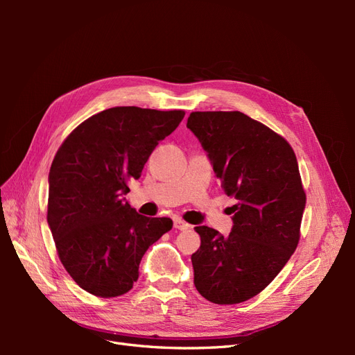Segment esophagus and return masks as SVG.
Returning a JSON list of instances; mask_svg holds the SVG:
<instances>
[{"label":"esophagus","instance_id":"34e87169","mask_svg":"<svg viewBox=\"0 0 355 355\" xmlns=\"http://www.w3.org/2000/svg\"><path fill=\"white\" fill-rule=\"evenodd\" d=\"M173 227H175L176 230H180V231H187V230H189L191 225L187 223L185 220H182L180 218H175V219H173Z\"/></svg>","mask_w":355,"mask_h":355}]
</instances>
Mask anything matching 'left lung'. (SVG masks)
Returning <instances> with one entry per match:
<instances>
[{
	"label": "left lung",
	"mask_w": 355,
	"mask_h": 355,
	"mask_svg": "<svg viewBox=\"0 0 355 355\" xmlns=\"http://www.w3.org/2000/svg\"><path fill=\"white\" fill-rule=\"evenodd\" d=\"M187 127L225 194L237 200L228 237L196 228L194 284L213 304H240L261 293L297 247L306 202L297 159L283 136L240 111L191 112Z\"/></svg>",
	"instance_id": "left-lung-1"
}]
</instances>
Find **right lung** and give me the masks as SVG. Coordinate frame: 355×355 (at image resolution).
<instances>
[{
	"label": "right lung",
	"instance_id": "add662e5",
	"mask_svg": "<svg viewBox=\"0 0 355 355\" xmlns=\"http://www.w3.org/2000/svg\"><path fill=\"white\" fill-rule=\"evenodd\" d=\"M184 115L115 106L83 121L58 149L49 173L47 222L62 265L85 292L127 293L148 247L173 227L168 218L142 216L121 196Z\"/></svg>",
	"mask_w": 355,
	"mask_h": 355
}]
</instances>
